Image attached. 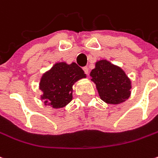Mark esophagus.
<instances>
[{"label":"esophagus","instance_id":"obj_1","mask_svg":"<svg viewBox=\"0 0 158 158\" xmlns=\"http://www.w3.org/2000/svg\"><path fill=\"white\" fill-rule=\"evenodd\" d=\"M83 70H84V72H85V73H86V75H88V74H89V69H88L86 66L83 67Z\"/></svg>","mask_w":158,"mask_h":158}]
</instances>
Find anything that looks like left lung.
<instances>
[{"label": "left lung", "mask_w": 158, "mask_h": 158, "mask_svg": "<svg viewBox=\"0 0 158 158\" xmlns=\"http://www.w3.org/2000/svg\"><path fill=\"white\" fill-rule=\"evenodd\" d=\"M102 101L110 104H118L130 96L131 80L125 72L107 60H100L90 73Z\"/></svg>", "instance_id": "8db88e82"}]
</instances>
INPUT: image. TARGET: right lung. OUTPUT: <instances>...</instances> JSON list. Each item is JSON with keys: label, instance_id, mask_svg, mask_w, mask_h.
Wrapping results in <instances>:
<instances>
[{"label": "right lung", "instance_id": "1", "mask_svg": "<svg viewBox=\"0 0 158 158\" xmlns=\"http://www.w3.org/2000/svg\"><path fill=\"white\" fill-rule=\"evenodd\" d=\"M82 78H86V74L75 63L56 64L40 79V89L43 92L41 99L52 108L64 107L72 100L73 84Z\"/></svg>", "mask_w": 158, "mask_h": 158}]
</instances>
